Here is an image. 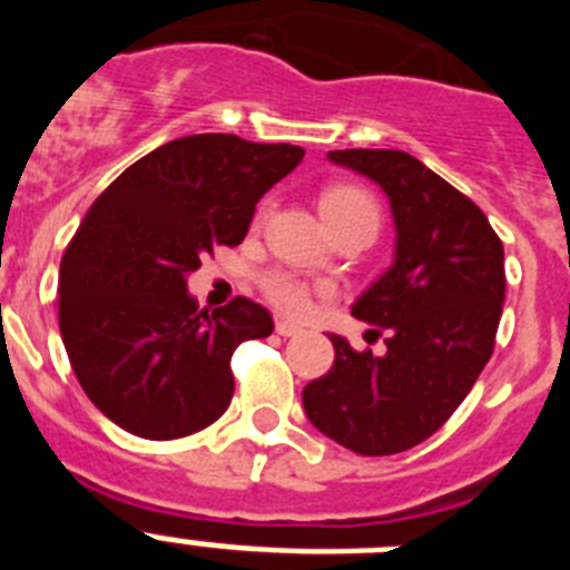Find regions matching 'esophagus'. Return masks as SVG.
I'll return each instance as SVG.
<instances>
[{
    "instance_id": "obj_1",
    "label": "esophagus",
    "mask_w": 570,
    "mask_h": 570,
    "mask_svg": "<svg viewBox=\"0 0 570 570\" xmlns=\"http://www.w3.org/2000/svg\"><path fill=\"white\" fill-rule=\"evenodd\" d=\"M299 325H294V322H285V320H279L276 322V334L279 336H296L299 334Z\"/></svg>"
}]
</instances>
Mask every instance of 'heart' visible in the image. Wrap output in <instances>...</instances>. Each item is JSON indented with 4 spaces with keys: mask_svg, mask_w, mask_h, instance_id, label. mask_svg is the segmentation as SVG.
Segmentation results:
<instances>
[{
    "mask_svg": "<svg viewBox=\"0 0 570 570\" xmlns=\"http://www.w3.org/2000/svg\"><path fill=\"white\" fill-rule=\"evenodd\" d=\"M322 216L328 219V225L334 228V234L345 228H380V205L365 188L351 183L328 185L320 196ZM262 294L265 299L279 308L282 314L288 316H302L311 308V285L305 279L294 274V271H268V274L259 279Z\"/></svg>",
    "mask_w": 570,
    "mask_h": 570,
    "instance_id": "heart-1",
    "label": "heart"
}]
</instances>
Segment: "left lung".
Wrapping results in <instances>:
<instances>
[{"mask_svg":"<svg viewBox=\"0 0 570 570\" xmlns=\"http://www.w3.org/2000/svg\"><path fill=\"white\" fill-rule=\"evenodd\" d=\"M391 199L396 259L351 314L387 334L382 356L334 342V367L302 391L308 420L362 456L400 454L436 434L493 354L505 254L488 216L405 150H331Z\"/></svg>","mask_w":570,"mask_h":570,"instance_id":"obj_1","label":"left lung"}]
</instances>
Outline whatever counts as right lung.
<instances>
[{
	"label": "right lung",
	"mask_w": 570,
	"mask_h": 570,
	"mask_svg": "<svg viewBox=\"0 0 570 570\" xmlns=\"http://www.w3.org/2000/svg\"><path fill=\"white\" fill-rule=\"evenodd\" d=\"M299 145L194 134L150 150L90 205L59 265V334L88 400L128 434L179 440L225 414L230 356L271 336L262 305L210 311L188 274L239 245L256 203L302 163Z\"/></svg>",
	"instance_id": "1"
}]
</instances>
